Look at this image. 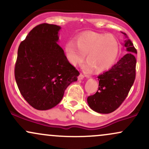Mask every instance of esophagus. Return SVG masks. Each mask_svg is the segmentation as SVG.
<instances>
[{"label":"esophagus","mask_w":149,"mask_h":149,"mask_svg":"<svg viewBox=\"0 0 149 149\" xmlns=\"http://www.w3.org/2000/svg\"><path fill=\"white\" fill-rule=\"evenodd\" d=\"M84 77H85L84 75L82 74V73H80V74L79 76H78V79L79 80H83V78H84Z\"/></svg>","instance_id":"34e87169"}]
</instances>
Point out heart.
Returning <instances> with one entry per match:
<instances>
[{"instance_id": "obj_1", "label": "heart", "mask_w": 149, "mask_h": 149, "mask_svg": "<svg viewBox=\"0 0 149 149\" xmlns=\"http://www.w3.org/2000/svg\"><path fill=\"white\" fill-rule=\"evenodd\" d=\"M64 49L71 64H81L87 55L85 69L102 72L115 63L119 54L120 44L111 34L87 32L77 38L76 44L68 42Z\"/></svg>"}]
</instances>
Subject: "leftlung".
<instances>
[{"label": "left lung", "mask_w": 149, "mask_h": 149, "mask_svg": "<svg viewBox=\"0 0 149 149\" xmlns=\"http://www.w3.org/2000/svg\"><path fill=\"white\" fill-rule=\"evenodd\" d=\"M123 33V32H122ZM124 45L128 53L111 69L98 76L99 88L95 95L88 97V103L93 111L110 113L118 108L127 97L136 77V49L127 34Z\"/></svg>", "instance_id": "8db88e82"}]
</instances>
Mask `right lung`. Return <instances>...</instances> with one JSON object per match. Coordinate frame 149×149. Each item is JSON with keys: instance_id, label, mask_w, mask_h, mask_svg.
<instances>
[{"instance_id": "obj_1", "label": "right lung", "mask_w": 149, "mask_h": 149, "mask_svg": "<svg viewBox=\"0 0 149 149\" xmlns=\"http://www.w3.org/2000/svg\"><path fill=\"white\" fill-rule=\"evenodd\" d=\"M60 29L57 25L40 24L19 46L15 66L17 85L24 100L38 110L57 105L66 88L80 74L57 42Z\"/></svg>"}]
</instances>
